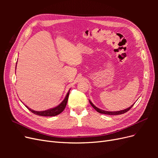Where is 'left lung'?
Segmentation results:
<instances>
[{"instance_id": "8db88e82", "label": "left lung", "mask_w": 158, "mask_h": 158, "mask_svg": "<svg viewBox=\"0 0 158 158\" xmlns=\"http://www.w3.org/2000/svg\"><path fill=\"white\" fill-rule=\"evenodd\" d=\"M89 103L91 104V106H92L95 110H96V111H97L98 113H102V114H110V115H111V114H112V115H117V114H123V113H125L126 112L128 111L129 110H130V109L132 108V107L133 106V105H134V104H133L132 106H131L130 107H128V108H127V109H126L121 110V111H103V110H102V109H99V108L95 107V106H94V105L92 102H91V101H89Z\"/></svg>"}]
</instances>
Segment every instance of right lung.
<instances>
[{
	"instance_id": "add662e5",
	"label": "right lung",
	"mask_w": 158,
	"mask_h": 158,
	"mask_svg": "<svg viewBox=\"0 0 158 158\" xmlns=\"http://www.w3.org/2000/svg\"><path fill=\"white\" fill-rule=\"evenodd\" d=\"M69 93H70V90L69 91V92L66 94V97L64 98V99L63 100V102H61L60 104H59L58 106L52 108L51 109H48L46 110V111H33V110L31 109L30 108H29L28 107H27L26 106V107L30 110L31 112H32L33 113H34L35 114H37V115L40 116H44V117H52V116H56L57 114H59L60 113H61L64 111V109L66 107V103H67L68 102V98L69 96Z\"/></svg>"
}]
</instances>
